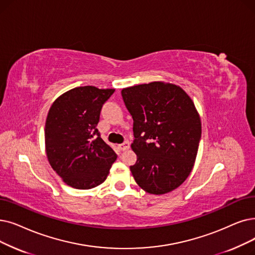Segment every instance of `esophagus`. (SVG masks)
Wrapping results in <instances>:
<instances>
[{
  "label": "esophagus",
  "instance_id": "1",
  "mask_svg": "<svg viewBox=\"0 0 255 255\" xmlns=\"http://www.w3.org/2000/svg\"><path fill=\"white\" fill-rule=\"evenodd\" d=\"M129 147H130V142H129L128 140H126V141H124L123 143H121V145H119V149H120L121 151L128 150Z\"/></svg>",
  "mask_w": 255,
  "mask_h": 255
}]
</instances>
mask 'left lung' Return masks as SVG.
<instances>
[{"mask_svg":"<svg viewBox=\"0 0 255 255\" xmlns=\"http://www.w3.org/2000/svg\"><path fill=\"white\" fill-rule=\"evenodd\" d=\"M122 97L133 119L134 180L149 194L172 192L191 174L201 138L194 102L180 86L161 81L123 88Z\"/></svg>","mask_w":255,"mask_h":255,"instance_id":"1","label":"left lung"}]
</instances>
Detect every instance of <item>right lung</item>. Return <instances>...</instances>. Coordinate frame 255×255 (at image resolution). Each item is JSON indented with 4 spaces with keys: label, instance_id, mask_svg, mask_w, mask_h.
Listing matches in <instances>:
<instances>
[{
    "label": "right lung",
    "instance_id": "right-lung-1",
    "mask_svg": "<svg viewBox=\"0 0 255 255\" xmlns=\"http://www.w3.org/2000/svg\"><path fill=\"white\" fill-rule=\"evenodd\" d=\"M115 93L80 86L59 96L46 121V153L52 169L74 189L90 190L105 181L117 159L97 125L103 104Z\"/></svg>",
    "mask_w": 255,
    "mask_h": 255
}]
</instances>
